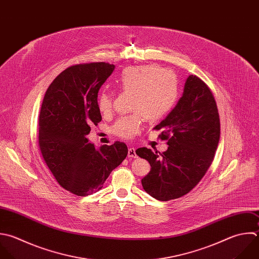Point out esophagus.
I'll use <instances>...</instances> for the list:
<instances>
[{
  "label": "esophagus",
  "instance_id": "34e87169",
  "mask_svg": "<svg viewBox=\"0 0 259 259\" xmlns=\"http://www.w3.org/2000/svg\"><path fill=\"white\" fill-rule=\"evenodd\" d=\"M127 156L130 158H137V154H136V149L135 148H130L128 152H127Z\"/></svg>",
  "mask_w": 259,
  "mask_h": 259
}]
</instances>
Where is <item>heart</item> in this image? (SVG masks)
Wrapping results in <instances>:
<instances>
[{
	"label": "heart",
	"instance_id": "obj_1",
	"mask_svg": "<svg viewBox=\"0 0 259 259\" xmlns=\"http://www.w3.org/2000/svg\"><path fill=\"white\" fill-rule=\"evenodd\" d=\"M122 92L132 94V114L118 118L112 133L122 139H132L141 132L145 120L164 116L174 105L178 96V80L174 73L157 66H140L124 69L117 78ZM113 94L103 90L98 96V108L102 113L110 111Z\"/></svg>",
	"mask_w": 259,
	"mask_h": 259
}]
</instances>
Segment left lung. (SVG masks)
Segmentation results:
<instances>
[{
    "instance_id": "obj_1",
    "label": "left lung",
    "mask_w": 259,
    "mask_h": 259,
    "mask_svg": "<svg viewBox=\"0 0 259 259\" xmlns=\"http://www.w3.org/2000/svg\"><path fill=\"white\" fill-rule=\"evenodd\" d=\"M154 130H163L159 138L168 141L169 147L160 155L147 148L136 151L151 165L142 185L158 200L181 197L204 176L220 141V116L211 90L200 78L190 75L182 97Z\"/></svg>"
}]
</instances>
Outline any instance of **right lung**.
Here are the masks:
<instances>
[{
    "mask_svg": "<svg viewBox=\"0 0 259 259\" xmlns=\"http://www.w3.org/2000/svg\"><path fill=\"white\" fill-rule=\"evenodd\" d=\"M114 68L103 62L69 67L49 86L41 104L38 145L42 158L59 184L79 196L100 190L127 156L124 143L96 150L86 138L90 125L102 119L98 91Z\"/></svg>",
    "mask_w": 259,
    "mask_h": 259,
    "instance_id": "right-lung-1",
    "label": "right lung"
}]
</instances>
